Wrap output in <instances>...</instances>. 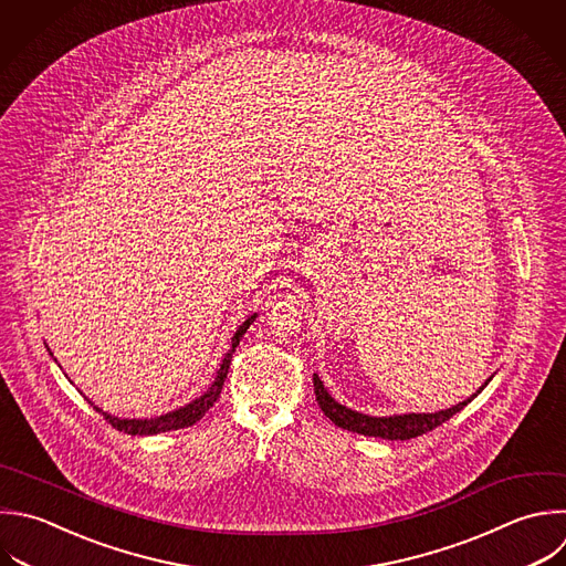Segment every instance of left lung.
Returning a JSON list of instances; mask_svg holds the SVG:
<instances>
[{"instance_id":"left-lung-1","label":"left lung","mask_w":566,"mask_h":566,"mask_svg":"<svg viewBox=\"0 0 566 566\" xmlns=\"http://www.w3.org/2000/svg\"><path fill=\"white\" fill-rule=\"evenodd\" d=\"M491 380V378H489ZM486 380V382H489ZM484 382V385H486ZM482 385V387H484ZM480 387V389H482ZM480 389L475 394H480ZM314 394L318 400V407L323 409V413L338 427L347 429V431H356L363 436H374V438H387V440H409L416 436H422L436 427H440L442 422H447L453 413H458L467 402L473 400L467 398L464 402H458L455 407H449L444 411H436V413H405V416H389V418H374V416H365L358 411H352L343 405H338L327 389L323 387L321 378L314 374Z\"/></svg>"}]
</instances>
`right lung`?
Wrapping results in <instances>:
<instances>
[{"mask_svg": "<svg viewBox=\"0 0 566 566\" xmlns=\"http://www.w3.org/2000/svg\"><path fill=\"white\" fill-rule=\"evenodd\" d=\"M254 318H256V316H250V318L237 329V334L232 336V347L228 349V354H226V358H223V363H221V367H219V371H217V378H214L212 387H210L201 398L192 400L190 405H186V407H181V409H177V411H172V413L150 418V420L115 418V416L102 411L99 407H95L93 402H91V405L106 418V422H111L115 429H119V431H124V433H130V436H153V433L172 431V429H184V427L195 424V422L201 420V418L206 416V411L217 402V398H219V394H221V389H223V382H226V378H228V369H230V363H232V354H234L239 340L243 338V334L248 332V327L254 323Z\"/></svg>", "mask_w": 566, "mask_h": 566, "instance_id": "add662e5", "label": "right lung"}]
</instances>
